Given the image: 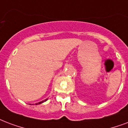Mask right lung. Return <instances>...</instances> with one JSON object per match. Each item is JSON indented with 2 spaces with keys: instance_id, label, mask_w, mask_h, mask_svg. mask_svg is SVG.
Listing matches in <instances>:
<instances>
[{
  "instance_id": "1",
  "label": "right lung",
  "mask_w": 128,
  "mask_h": 128,
  "mask_svg": "<svg viewBox=\"0 0 128 128\" xmlns=\"http://www.w3.org/2000/svg\"><path fill=\"white\" fill-rule=\"evenodd\" d=\"M48 99H45V100H44V101H40V102H39V103H36V105H39V104H41V103H44V102H45V101H46L47 100H48Z\"/></svg>"
}]
</instances>
